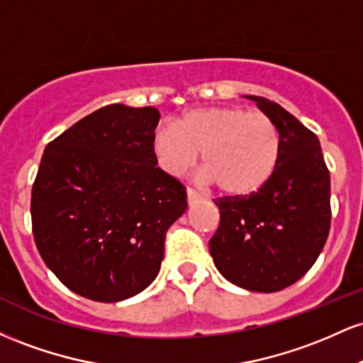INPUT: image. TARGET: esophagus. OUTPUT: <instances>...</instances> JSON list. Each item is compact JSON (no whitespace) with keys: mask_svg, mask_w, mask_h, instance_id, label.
Instances as JSON below:
<instances>
[{"mask_svg":"<svg viewBox=\"0 0 363 363\" xmlns=\"http://www.w3.org/2000/svg\"><path fill=\"white\" fill-rule=\"evenodd\" d=\"M186 193H187V203H189V205H194V203H198L199 199H203V196L199 194L198 191H194L193 187H187Z\"/></svg>","mask_w":363,"mask_h":363,"instance_id":"1","label":"esophagus"}]
</instances>
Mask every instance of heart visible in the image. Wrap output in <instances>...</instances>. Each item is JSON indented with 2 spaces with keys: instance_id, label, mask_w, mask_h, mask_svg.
Wrapping results in <instances>:
<instances>
[{
  "instance_id": "obj_1",
  "label": "heart",
  "mask_w": 363,
  "mask_h": 363,
  "mask_svg": "<svg viewBox=\"0 0 363 363\" xmlns=\"http://www.w3.org/2000/svg\"><path fill=\"white\" fill-rule=\"evenodd\" d=\"M175 126L152 135L158 167L172 177L189 172L201 152L208 182L223 194L249 196L272 179L281 153L277 124L262 112L240 107H205L186 112Z\"/></svg>"
}]
</instances>
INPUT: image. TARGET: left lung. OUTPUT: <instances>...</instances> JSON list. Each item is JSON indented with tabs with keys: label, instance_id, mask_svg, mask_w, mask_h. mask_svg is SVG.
I'll list each match as a JSON object with an SVG mask.
<instances>
[{
	"label": "left lung",
	"instance_id": "obj_1",
	"mask_svg": "<svg viewBox=\"0 0 363 363\" xmlns=\"http://www.w3.org/2000/svg\"><path fill=\"white\" fill-rule=\"evenodd\" d=\"M244 97L277 124L280 162L259 191L215 201L220 227L210 239V254L225 280L273 294L301 280L326 244L331 223L329 170L311 129L277 102Z\"/></svg>",
	"mask_w": 363,
	"mask_h": 363
}]
</instances>
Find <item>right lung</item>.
I'll list each match as a JSON object with an SVG mask.
<instances>
[{
    "label": "right lung",
    "mask_w": 363,
    "mask_h": 363,
    "mask_svg": "<svg viewBox=\"0 0 363 363\" xmlns=\"http://www.w3.org/2000/svg\"><path fill=\"white\" fill-rule=\"evenodd\" d=\"M155 107L112 104L44 150L32 187V230L48 268L74 294L121 302L143 291L164 259L165 232L186 187L157 167Z\"/></svg>",
    "instance_id": "add662e5"
}]
</instances>
